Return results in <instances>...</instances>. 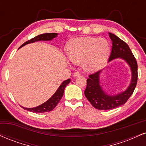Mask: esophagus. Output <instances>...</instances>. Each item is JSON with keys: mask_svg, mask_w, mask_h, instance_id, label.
Here are the masks:
<instances>
[{"mask_svg": "<svg viewBox=\"0 0 146 146\" xmlns=\"http://www.w3.org/2000/svg\"><path fill=\"white\" fill-rule=\"evenodd\" d=\"M80 75H81V73H80V72H75V73H73V77H74V78H76V77L80 76Z\"/></svg>", "mask_w": 146, "mask_h": 146, "instance_id": "1", "label": "esophagus"}]
</instances>
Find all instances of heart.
Instances as JSON below:
<instances>
[{
	"instance_id": "heart-1",
	"label": "heart",
	"mask_w": 146,
	"mask_h": 146,
	"mask_svg": "<svg viewBox=\"0 0 146 146\" xmlns=\"http://www.w3.org/2000/svg\"><path fill=\"white\" fill-rule=\"evenodd\" d=\"M110 53V43L105 38H76L68 42L66 46L68 59L75 64H82L88 71L101 68L108 60Z\"/></svg>"
}]
</instances>
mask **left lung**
<instances>
[{
	"label": "left lung",
	"instance_id": "8db88e82",
	"mask_svg": "<svg viewBox=\"0 0 146 146\" xmlns=\"http://www.w3.org/2000/svg\"><path fill=\"white\" fill-rule=\"evenodd\" d=\"M109 35L112 47L108 63L117 58L125 61L131 68V80L125 90L111 94L103 90L101 85L100 75L103 69L89 75L84 94L94 108L101 110H113L124 105L132 95L137 82V63L129 45L113 33H109Z\"/></svg>",
	"mask_w": 146,
	"mask_h": 146
}]
</instances>
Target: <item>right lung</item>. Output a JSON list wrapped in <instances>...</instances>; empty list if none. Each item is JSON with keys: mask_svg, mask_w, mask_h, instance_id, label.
Here are the masks:
<instances>
[{"mask_svg": "<svg viewBox=\"0 0 146 146\" xmlns=\"http://www.w3.org/2000/svg\"><path fill=\"white\" fill-rule=\"evenodd\" d=\"M58 33H45V34L39 35L38 36H35L32 39L29 40L28 41L25 42L24 44H22L21 46L19 47V49L21 47L24 46V45L29 44V43H35L36 41H52L54 38L57 37L58 36ZM71 80L68 79L65 81L62 82L60 84L58 88L57 89V90L56 91V92L52 95L51 97L47 100V101H45V103H43V104L38 105V106L35 107V108H24V107L21 106L23 109L27 110V111H31V112H35V113H43V112H47V111H50L52 110H53L54 108H56V105H58V103H59V101H60V99H62L63 94H64V89L66 85L70 83Z\"/></svg>", "mask_w": 146, "mask_h": 146, "instance_id": "add662e5", "label": "right lung"}]
</instances>
